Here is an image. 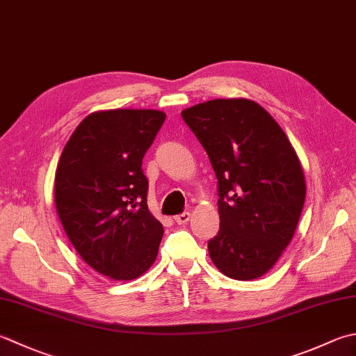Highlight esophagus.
Listing matches in <instances>:
<instances>
[{
  "label": "esophagus",
  "instance_id": "obj_1",
  "mask_svg": "<svg viewBox=\"0 0 356 356\" xmlns=\"http://www.w3.org/2000/svg\"><path fill=\"white\" fill-rule=\"evenodd\" d=\"M191 219V213H182V214H177L176 218H174V220L177 222L179 225H185V224H188V220Z\"/></svg>",
  "mask_w": 356,
  "mask_h": 356
}]
</instances>
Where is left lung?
<instances>
[{
  "label": "left lung",
  "instance_id": "8db88e82",
  "mask_svg": "<svg viewBox=\"0 0 356 356\" xmlns=\"http://www.w3.org/2000/svg\"><path fill=\"white\" fill-rule=\"evenodd\" d=\"M218 177L220 228L208 242L216 267L238 281L267 273L287 248L305 200L304 170L282 128L248 99L182 111Z\"/></svg>",
  "mask_w": 356,
  "mask_h": 356
}]
</instances>
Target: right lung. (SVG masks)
I'll return each mask as SVG.
<instances>
[{
	"label": "right lung",
	"mask_w": 356,
	"mask_h": 356,
	"mask_svg": "<svg viewBox=\"0 0 356 356\" xmlns=\"http://www.w3.org/2000/svg\"><path fill=\"white\" fill-rule=\"evenodd\" d=\"M166 114L97 111L69 138L55 171V207L69 241L89 267L131 281L154 264L163 227L146 204L142 160Z\"/></svg>",
	"instance_id": "add662e5"
}]
</instances>
